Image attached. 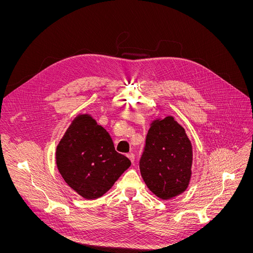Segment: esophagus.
Wrapping results in <instances>:
<instances>
[{
	"instance_id": "obj_1",
	"label": "esophagus",
	"mask_w": 253,
	"mask_h": 253,
	"mask_svg": "<svg viewBox=\"0 0 253 253\" xmlns=\"http://www.w3.org/2000/svg\"><path fill=\"white\" fill-rule=\"evenodd\" d=\"M127 157L130 159V161H131L132 163H134L135 156H134V154H133V153H129V154H127Z\"/></svg>"
}]
</instances>
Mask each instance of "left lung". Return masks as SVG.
Here are the masks:
<instances>
[{
	"instance_id": "obj_1",
	"label": "left lung",
	"mask_w": 253,
	"mask_h": 253,
	"mask_svg": "<svg viewBox=\"0 0 253 253\" xmlns=\"http://www.w3.org/2000/svg\"><path fill=\"white\" fill-rule=\"evenodd\" d=\"M192 144L173 117L156 120L139 159L140 173L150 191L163 200L184 192L192 174Z\"/></svg>"
}]
</instances>
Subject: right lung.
<instances>
[{
  "label": "right lung",
  "mask_w": 253,
  "mask_h": 253,
  "mask_svg": "<svg viewBox=\"0 0 253 253\" xmlns=\"http://www.w3.org/2000/svg\"><path fill=\"white\" fill-rule=\"evenodd\" d=\"M56 165L74 191L92 200L108 192L131 162L115 150L108 131L90 116L82 115L57 145Z\"/></svg>",
  "instance_id": "obj_1"
}]
</instances>
